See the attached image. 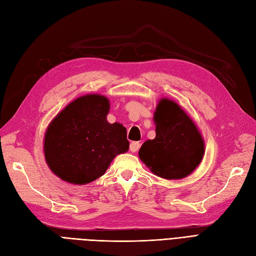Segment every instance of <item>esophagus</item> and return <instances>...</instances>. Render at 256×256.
Masks as SVG:
<instances>
[{
	"mask_svg": "<svg viewBox=\"0 0 256 256\" xmlns=\"http://www.w3.org/2000/svg\"><path fill=\"white\" fill-rule=\"evenodd\" d=\"M140 144L138 142H132L130 144V150L132 152H136L137 150L140 149Z\"/></svg>",
	"mask_w": 256,
	"mask_h": 256,
	"instance_id": "34e87169",
	"label": "esophagus"
}]
</instances>
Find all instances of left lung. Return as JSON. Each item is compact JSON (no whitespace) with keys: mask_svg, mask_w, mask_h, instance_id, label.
I'll return each instance as SVG.
<instances>
[{"mask_svg":"<svg viewBox=\"0 0 256 256\" xmlns=\"http://www.w3.org/2000/svg\"><path fill=\"white\" fill-rule=\"evenodd\" d=\"M156 137L142 144L140 158L154 174L184 178L200 164L204 142L190 118L178 104L162 100L154 112Z\"/></svg>","mask_w":256,"mask_h":256,"instance_id":"1","label":"left lung"}]
</instances>
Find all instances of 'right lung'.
I'll return each instance as SVG.
<instances>
[{
	"instance_id": "obj_1",
	"label": "right lung",
	"mask_w": 256,
	"mask_h": 256,
	"mask_svg": "<svg viewBox=\"0 0 256 256\" xmlns=\"http://www.w3.org/2000/svg\"><path fill=\"white\" fill-rule=\"evenodd\" d=\"M109 100L85 95L70 102L46 130L44 154L62 180L84 185L100 178L116 154L128 150L126 128L107 121Z\"/></svg>"
}]
</instances>
